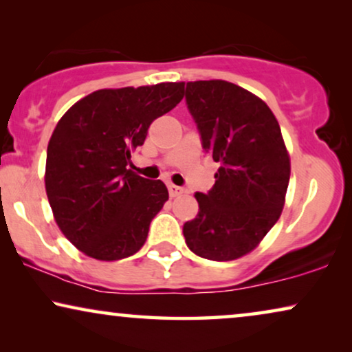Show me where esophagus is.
Here are the masks:
<instances>
[{
    "label": "esophagus",
    "instance_id": "esophagus-1",
    "mask_svg": "<svg viewBox=\"0 0 352 352\" xmlns=\"http://www.w3.org/2000/svg\"><path fill=\"white\" fill-rule=\"evenodd\" d=\"M168 192H170L171 197H179L181 194H184V189L179 186H175V184H170L168 186Z\"/></svg>",
    "mask_w": 352,
    "mask_h": 352
}]
</instances>
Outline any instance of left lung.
Returning a JSON list of instances; mask_svg holds the SVG:
<instances>
[{
	"label": "left lung",
	"instance_id": "1",
	"mask_svg": "<svg viewBox=\"0 0 352 352\" xmlns=\"http://www.w3.org/2000/svg\"><path fill=\"white\" fill-rule=\"evenodd\" d=\"M186 104L201 147L221 166L214 186L195 194L199 214L182 234L197 256L232 261L252 252L277 223L290 158L271 109L250 91L223 80L190 81Z\"/></svg>",
	"mask_w": 352,
	"mask_h": 352
}]
</instances>
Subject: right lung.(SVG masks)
I'll list each match as a JSON object with an SVG mask.
<instances>
[{
	"label": "right lung",
	"mask_w": 352,
	"mask_h": 352,
	"mask_svg": "<svg viewBox=\"0 0 352 352\" xmlns=\"http://www.w3.org/2000/svg\"><path fill=\"white\" fill-rule=\"evenodd\" d=\"M182 96L184 83L99 89L59 120L47 144L46 194L57 226L80 252L117 261L141 250L168 189L128 170L131 152Z\"/></svg>",
	"instance_id": "1"
}]
</instances>
